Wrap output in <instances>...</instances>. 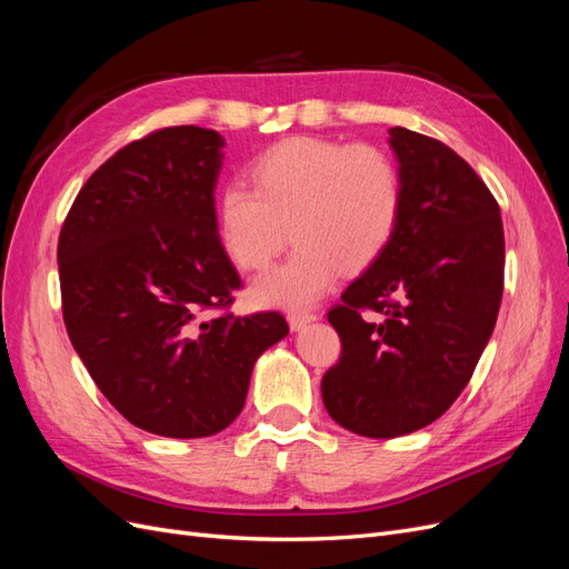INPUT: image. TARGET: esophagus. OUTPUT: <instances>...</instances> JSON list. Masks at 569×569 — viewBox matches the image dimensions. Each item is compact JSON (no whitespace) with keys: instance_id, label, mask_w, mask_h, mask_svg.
<instances>
[{"instance_id":"esophagus-1","label":"esophagus","mask_w":569,"mask_h":569,"mask_svg":"<svg viewBox=\"0 0 569 569\" xmlns=\"http://www.w3.org/2000/svg\"><path fill=\"white\" fill-rule=\"evenodd\" d=\"M287 320H289V327L291 330H301L303 325H308V322H313L316 320V313L313 311H289V316H287Z\"/></svg>"}]
</instances>
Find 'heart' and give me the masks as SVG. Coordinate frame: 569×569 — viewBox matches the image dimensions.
Returning <instances> with one entry per match:
<instances>
[{
	"mask_svg": "<svg viewBox=\"0 0 569 569\" xmlns=\"http://www.w3.org/2000/svg\"><path fill=\"white\" fill-rule=\"evenodd\" d=\"M403 216V176L382 147L291 137L251 166V187L230 182L218 199V230L244 272L270 268L287 239L297 249L253 287L258 303L306 306L335 280L382 258Z\"/></svg>",
	"mask_w": 569,
	"mask_h": 569,
	"instance_id": "b5f03b06",
	"label": "heart"
}]
</instances>
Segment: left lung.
Masks as SVG:
<instances>
[{"label": "left lung", "instance_id": "obj_1", "mask_svg": "<svg viewBox=\"0 0 569 569\" xmlns=\"http://www.w3.org/2000/svg\"><path fill=\"white\" fill-rule=\"evenodd\" d=\"M403 216L393 242L332 306L339 363L320 389L332 420L372 439L441 418L468 387L503 297L498 201L443 142L391 128Z\"/></svg>", "mask_w": 569, "mask_h": 569}]
</instances>
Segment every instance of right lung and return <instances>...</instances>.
<instances>
[{"mask_svg":"<svg viewBox=\"0 0 569 569\" xmlns=\"http://www.w3.org/2000/svg\"><path fill=\"white\" fill-rule=\"evenodd\" d=\"M216 130L176 126L118 149L59 234L66 332L134 427L211 437L244 408L256 358L287 337L278 311L230 313L239 272L220 244Z\"/></svg>","mask_w":569,"mask_h":569,"instance_id":"obj_1","label":"right lung"}]
</instances>
